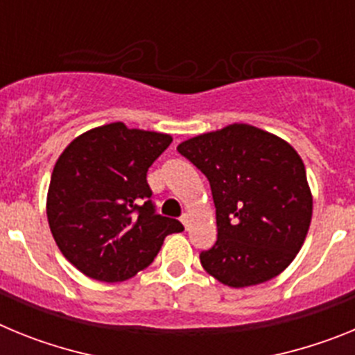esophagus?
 I'll return each instance as SVG.
<instances>
[{
    "mask_svg": "<svg viewBox=\"0 0 355 355\" xmlns=\"http://www.w3.org/2000/svg\"><path fill=\"white\" fill-rule=\"evenodd\" d=\"M181 224H183L184 227H188V225H190V215H188V213H184V215L181 216Z\"/></svg>",
    "mask_w": 355,
    "mask_h": 355,
    "instance_id": "34e87169",
    "label": "esophagus"
}]
</instances>
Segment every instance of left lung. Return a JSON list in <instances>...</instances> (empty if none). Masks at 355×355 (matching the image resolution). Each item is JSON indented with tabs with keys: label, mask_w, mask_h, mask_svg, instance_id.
<instances>
[{
	"label": "left lung",
	"mask_w": 355,
	"mask_h": 355,
	"mask_svg": "<svg viewBox=\"0 0 355 355\" xmlns=\"http://www.w3.org/2000/svg\"><path fill=\"white\" fill-rule=\"evenodd\" d=\"M208 178L216 241L200 265L218 283L245 288L274 279L299 254L313 196L299 153L250 124H229L178 146Z\"/></svg>",
	"instance_id": "1"
}]
</instances>
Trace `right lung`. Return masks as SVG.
Returning a JSON list of instances; mask_svg holds the SVG:
<instances>
[{"label":"right lung","mask_w":355,"mask_h":355,"mask_svg":"<svg viewBox=\"0 0 355 355\" xmlns=\"http://www.w3.org/2000/svg\"><path fill=\"white\" fill-rule=\"evenodd\" d=\"M167 133L112 122L85 131L55 163L46 200L51 234L69 263L103 283L147 268L175 218L156 215L147 171L167 149Z\"/></svg>","instance_id":"1"}]
</instances>
